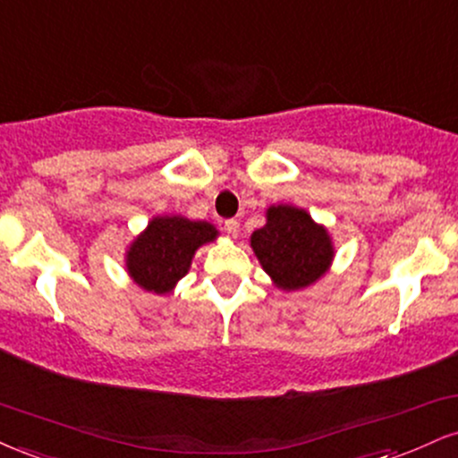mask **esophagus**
I'll use <instances>...</instances> for the list:
<instances>
[{"mask_svg": "<svg viewBox=\"0 0 458 458\" xmlns=\"http://www.w3.org/2000/svg\"><path fill=\"white\" fill-rule=\"evenodd\" d=\"M225 229H227L229 235H238L240 233V220L238 218L225 220Z\"/></svg>", "mask_w": 458, "mask_h": 458, "instance_id": "esophagus-1", "label": "esophagus"}]
</instances>
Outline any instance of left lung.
Instances as JSON below:
<instances>
[{
    "label": "left lung",
    "mask_w": 458,
    "mask_h": 458,
    "mask_svg": "<svg viewBox=\"0 0 458 458\" xmlns=\"http://www.w3.org/2000/svg\"><path fill=\"white\" fill-rule=\"evenodd\" d=\"M250 246L263 270L287 292L309 287L321 278L335 255L326 229L293 206L267 209L266 227L252 233Z\"/></svg>",
    "instance_id": "8db88e82"
}]
</instances>
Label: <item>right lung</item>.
<instances>
[{
    "label": "right lung",
    "mask_w": 458,
    "mask_h": 458,
    "mask_svg": "<svg viewBox=\"0 0 458 458\" xmlns=\"http://www.w3.org/2000/svg\"><path fill=\"white\" fill-rule=\"evenodd\" d=\"M214 238L216 229L201 220L195 223L182 216L154 218L128 250V272L139 287L166 293L188 272L199 246Z\"/></svg>",
    "instance_id": "right-lung-1"
}]
</instances>
